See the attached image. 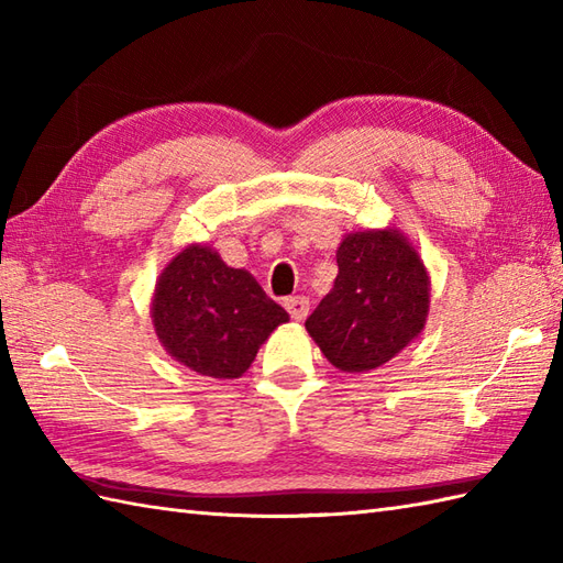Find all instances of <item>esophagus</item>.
<instances>
[{
	"label": "esophagus",
	"mask_w": 563,
	"mask_h": 563,
	"mask_svg": "<svg viewBox=\"0 0 563 563\" xmlns=\"http://www.w3.org/2000/svg\"><path fill=\"white\" fill-rule=\"evenodd\" d=\"M285 309H288L290 317L295 321H302L307 314H309V300L305 295H295V297H288V300L283 302Z\"/></svg>",
	"instance_id": "esophagus-1"
}]
</instances>
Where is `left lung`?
Segmentation results:
<instances>
[{
  "instance_id": "8db88e82",
  "label": "left lung",
  "mask_w": 563,
  "mask_h": 563,
  "mask_svg": "<svg viewBox=\"0 0 563 563\" xmlns=\"http://www.w3.org/2000/svg\"><path fill=\"white\" fill-rule=\"evenodd\" d=\"M336 263L333 290L305 327L341 373H369L421 336L430 275L418 249L397 227L345 234Z\"/></svg>"
}]
</instances>
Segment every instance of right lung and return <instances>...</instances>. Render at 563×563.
Returning a JSON list of instances; mask_svg holds the SVG:
<instances>
[{"label":"right lung","mask_w":563,"mask_h":563,"mask_svg":"<svg viewBox=\"0 0 563 563\" xmlns=\"http://www.w3.org/2000/svg\"><path fill=\"white\" fill-rule=\"evenodd\" d=\"M152 327L162 349L198 375L242 377L288 312L254 275L227 266L208 244L184 246L154 285Z\"/></svg>","instance_id":"right-lung-1"}]
</instances>
